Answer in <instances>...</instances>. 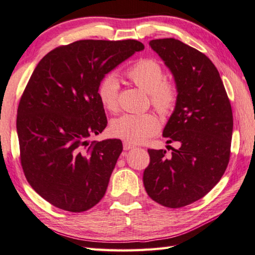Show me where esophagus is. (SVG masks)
Segmentation results:
<instances>
[{
    "label": "esophagus",
    "mask_w": 255,
    "mask_h": 255,
    "mask_svg": "<svg viewBox=\"0 0 255 255\" xmlns=\"http://www.w3.org/2000/svg\"><path fill=\"white\" fill-rule=\"evenodd\" d=\"M134 147H135V145H134V144L129 143V142H127V141L123 142V148H124V150H126V151L132 150V148H134Z\"/></svg>",
    "instance_id": "obj_1"
}]
</instances>
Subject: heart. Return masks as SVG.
Segmentation results:
<instances>
[{"label":"heart","mask_w":255,"mask_h":255,"mask_svg":"<svg viewBox=\"0 0 255 255\" xmlns=\"http://www.w3.org/2000/svg\"><path fill=\"white\" fill-rule=\"evenodd\" d=\"M128 78L144 92L150 94L152 105L158 113L169 114L175 107L176 89L174 84L164 81L163 70L154 60L145 59L136 62L127 72ZM119 79L109 74L101 80L98 86V98L105 110L117 112L119 109ZM160 122L152 113L122 114L112 120L110 131L115 137L129 143L146 141L158 132Z\"/></svg>","instance_id":"b5f03b06"}]
</instances>
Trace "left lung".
Instances as JSON below:
<instances>
[{"label":"left lung","instance_id":"left-lung-1","mask_svg":"<svg viewBox=\"0 0 255 255\" xmlns=\"http://www.w3.org/2000/svg\"><path fill=\"white\" fill-rule=\"evenodd\" d=\"M148 44L174 78L176 103L163 136L180 146L172 147L171 156L165 150H147L143 183L158 204L182 208L208 194L227 170L232 109L219 71L205 54L175 38Z\"/></svg>","mask_w":255,"mask_h":255}]
</instances>
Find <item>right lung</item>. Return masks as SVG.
<instances>
[{"label":"right lung","instance_id":"add662e5","mask_svg":"<svg viewBox=\"0 0 255 255\" xmlns=\"http://www.w3.org/2000/svg\"><path fill=\"white\" fill-rule=\"evenodd\" d=\"M142 50L135 40L76 41L47 53L33 71L17 109L21 164L52 205L83 212L104 196L123 145L119 138L89 142L108 124L98 86Z\"/></svg>","mask_w":255,"mask_h":255}]
</instances>
